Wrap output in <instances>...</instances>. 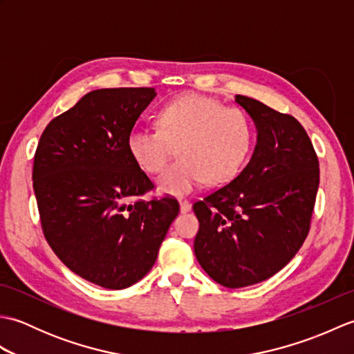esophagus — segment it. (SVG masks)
<instances>
[{"label":"esophagus","mask_w":354,"mask_h":354,"mask_svg":"<svg viewBox=\"0 0 354 354\" xmlns=\"http://www.w3.org/2000/svg\"><path fill=\"white\" fill-rule=\"evenodd\" d=\"M179 207H181V212L183 213H187V212H190V209H192V204H190L189 201H185V199L179 201Z\"/></svg>","instance_id":"obj_1"}]
</instances>
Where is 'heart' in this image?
Listing matches in <instances>:
<instances>
[{
  "mask_svg": "<svg viewBox=\"0 0 354 354\" xmlns=\"http://www.w3.org/2000/svg\"><path fill=\"white\" fill-rule=\"evenodd\" d=\"M158 131L135 127L127 149L138 167L150 175L161 171L176 153L179 160L158 178L162 193H190L202 181L222 185L236 178L252 145V124L246 112L223 106L201 94H185L158 112Z\"/></svg>",
  "mask_w": 354,
  "mask_h": 354,
  "instance_id": "heart-1",
  "label": "heart"
}]
</instances>
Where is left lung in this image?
I'll use <instances>...</instances> for the list:
<instances>
[{
    "label": "left lung",
    "mask_w": 354,
    "mask_h": 354,
    "mask_svg": "<svg viewBox=\"0 0 354 354\" xmlns=\"http://www.w3.org/2000/svg\"><path fill=\"white\" fill-rule=\"evenodd\" d=\"M257 127L246 167L193 204L194 255L214 281L245 288L275 275L309 234L319 162L301 123L259 100L236 95Z\"/></svg>",
    "instance_id": "left-lung-1"
}]
</instances>
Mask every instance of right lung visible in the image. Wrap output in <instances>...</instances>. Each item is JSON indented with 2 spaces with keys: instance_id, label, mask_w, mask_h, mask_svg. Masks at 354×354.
<instances>
[{
  "instance_id": "1",
  "label": "right lung",
  "mask_w": 354,
  "mask_h": 354,
  "mask_svg": "<svg viewBox=\"0 0 354 354\" xmlns=\"http://www.w3.org/2000/svg\"><path fill=\"white\" fill-rule=\"evenodd\" d=\"M155 88L95 89L53 118L37 142L33 190L48 245L74 274L104 289L140 281L179 213L175 198L133 201L153 184L127 135Z\"/></svg>"
}]
</instances>
